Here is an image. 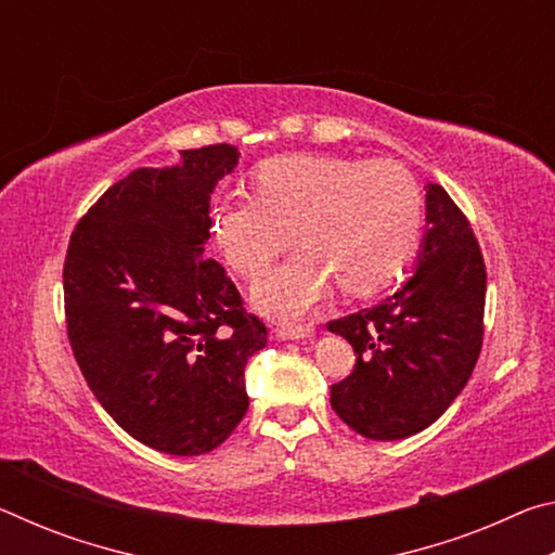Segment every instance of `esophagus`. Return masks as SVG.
<instances>
[{
    "label": "esophagus",
    "instance_id": "esophagus-1",
    "mask_svg": "<svg viewBox=\"0 0 555 555\" xmlns=\"http://www.w3.org/2000/svg\"><path fill=\"white\" fill-rule=\"evenodd\" d=\"M274 333H276L279 340H308V337H313V327H306V325H279Z\"/></svg>",
    "mask_w": 555,
    "mask_h": 555
}]
</instances>
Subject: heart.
Returning <instances> with one entry per match:
<instances>
[{"instance_id": "heart-1", "label": "heart", "mask_w": 555, "mask_h": 555, "mask_svg": "<svg viewBox=\"0 0 555 555\" xmlns=\"http://www.w3.org/2000/svg\"><path fill=\"white\" fill-rule=\"evenodd\" d=\"M255 198L218 201L210 232L240 276L257 279L291 237L298 251L259 281L251 304L296 321L327 298L379 291L406 267L421 237L424 203L406 168L393 162L291 154L261 164Z\"/></svg>"}]
</instances>
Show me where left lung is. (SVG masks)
<instances>
[{
	"label": "left lung",
	"instance_id": "left-lung-1",
	"mask_svg": "<svg viewBox=\"0 0 555 555\" xmlns=\"http://www.w3.org/2000/svg\"><path fill=\"white\" fill-rule=\"evenodd\" d=\"M487 274L473 228L443 185L426 188L413 274L327 331L352 345V374L331 387L337 416L370 440L428 428L465 389L482 347Z\"/></svg>",
	"mask_w": 555,
	"mask_h": 555
}]
</instances>
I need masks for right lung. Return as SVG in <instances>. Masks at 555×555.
Wrapping results in <instances>:
<instances>
[{"label":"right lung","instance_id":"add662e5","mask_svg":"<svg viewBox=\"0 0 555 555\" xmlns=\"http://www.w3.org/2000/svg\"><path fill=\"white\" fill-rule=\"evenodd\" d=\"M237 162V149L215 144L137 168L78 222L65 257L82 377L131 438L168 455L228 440L249 406L244 367L267 345L224 269L203 259L210 195Z\"/></svg>","mask_w":555,"mask_h":555}]
</instances>
